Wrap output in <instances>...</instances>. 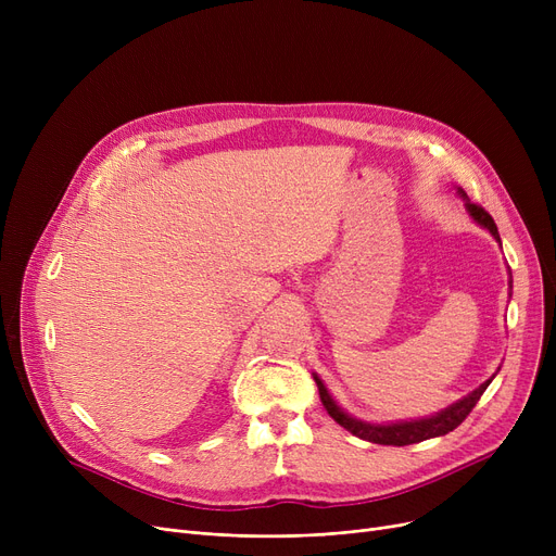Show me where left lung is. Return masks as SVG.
Masks as SVG:
<instances>
[{
  "label": "left lung",
  "instance_id": "1",
  "mask_svg": "<svg viewBox=\"0 0 556 556\" xmlns=\"http://www.w3.org/2000/svg\"><path fill=\"white\" fill-rule=\"evenodd\" d=\"M457 195L464 200V207H466V212H469V216L480 227H484L495 241L501 243V233H498V227H495L493 218L482 207H478V204H473L469 198H466V193L459 187H457ZM509 288H511V279H509ZM493 378H495V374L489 378V381H484L480 388H476L473 392L462 396L459 401L451 403L448 407H444V410L434 413L430 417L410 419V421L371 424V421H363V419H356V417H352L349 413H344L342 407L336 403V399L331 396V392L327 390V386L323 383V378H319L317 374H313V381H315V386L319 390V399H323V405L327 407L329 417L336 424H340L342 428H346L352 434L361 437V440L371 442V444H383V446H407V444H417V442H424V440H432V437L448 434L466 417H469V413L473 410L476 403L480 401V396L484 394V390L489 388V383L493 381Z\"/></svg>",
  "mask_w": 556,
  "mask_h": 556
}]
</instances>
